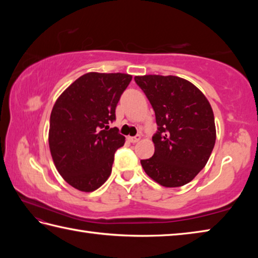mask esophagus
Segmentation results:
<instances>
[{"instance_id": "esophagus-1", "label": "esophagus", "mask_w": 258, "mask_h": 258, "mask_svg": "<svg viewBox=\"0 0 258 258\" xmlns=\"http://www.w3.org/2000/svg\"><path fill=\"white\" fill-rule=\"evenodd\" d=\"M140 139H141L140 135H137V137H128V141L132 142V143H135V142H139Z\"/></svg>"}]
</instances>
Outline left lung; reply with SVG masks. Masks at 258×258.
I'll return each instance as SVG.
<instances>
[{
    "label": "left lung",
    "instance_id": "8db88e82",
    "mask_svg": "<svg viewBox=\"0 0 258 258\" xmlns=\"http://www.w3.org/2000/svg\"><path fill=\"white\" fill-rule=\"evenodd\" d=\"M155 110V154L141 160L147 175L165 187L194 180L211 157L216 127L213 109L197 86L177 76L134 77Z\"/></svg>",
    "mask_w": 258,
    "mask_h": 258
}]
</instances>
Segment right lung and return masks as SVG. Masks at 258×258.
<instances>
[{"label":"right lung","mask_w":258,"mask_h":258,"mask_svg":"<svg viewBox=\"0 0 258 258\" xmlns=\"http://www.w3.org/2000/svg\"><path fill=\"white\" fill-rule=\"evenodd\" d=\"M131 81L128 74L87 73L56 99L49 147L56 171L75 189L92 192L110 176L113 155L125 137L109 123Z\"/></svg>","instance_id":"1"}]
</instances>
